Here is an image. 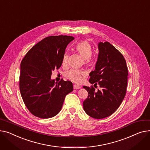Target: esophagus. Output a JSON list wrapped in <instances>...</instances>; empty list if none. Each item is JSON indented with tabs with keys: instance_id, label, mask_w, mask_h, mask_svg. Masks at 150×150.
<instances>
[{
	"instance_id": "34e87169",
	"label": "esophagus",
	"mask_w": 150,
	"mask_h": 150,
	"mask_svg": "<svg viewBox=\"0 0 150 150\" xmlns=\"http://www.w3.org/2000/svg\"><path fill=\"white\" fill-rule=\"evenodd\" d=\"M81 88V86L79 85H78V84H74V89H79Z\"/></svg>"
}]
</instances>
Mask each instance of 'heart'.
<instances>
[{"mask_svg": "<svg viewBox=\"0 0 150 150\" xmlns=\"http://www.w3.org/2000/svg\"><path fill=\"white\" fill-rule=\"evenodd\" d=\"M75 49L77 53L80 55L84 58V63L86 66H92L95 63V59L92 57V46L87 41H81L78 42L75 46ZM69 58V54L64 52L63 59L62 64L65 66L67 64ZM86 76V72L82 70L77 69H70L67 71L64 76L74 83H81L85 76Z\"/></svg>", "mask_w": 150, "mask_h": 150, "instance_id": "obj_1", "label": "heart"}]
</instances>
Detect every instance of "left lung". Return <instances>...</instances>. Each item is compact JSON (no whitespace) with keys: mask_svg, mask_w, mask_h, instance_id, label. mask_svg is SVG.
Instances as JSON below:
<instances>
[{"mask_svg":"<svg viewBox=\"0 0 150 150\" xmlns=\"http://www.w3.org/2000/svg\"><path fill=\"white\" fill-rule=\"evenodd\" d=\"M99 54L95 70L90 73L89 82L100 89L83 86L88 96L83 108L90 116L103 119L112 115L120 106L126 94L128 68L117 49L108 42L98 43ZM97 87V86H96Z\"/></svg>","mask_w":150,"mask_h":150,"instance_id":"obj_1","label":"left lung"}]
</instances>
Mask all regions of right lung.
<instances>
[{"instance_id": "1", "label": "right lung", "mask_w": 150, "mask_h": 150, "mask_svg": "<svg viewBox=\"0 0 150 150\" xmlns=\"http://www.w3.org/2000/svg\"><path fill=\"white\" fill-rule=\"evenodd\" d=\"M74 37L45 38L27 52L21 64L19 87L23 101L33 115L47 119L57 115L66 96L73 91L72 83L63 79L55 83L52 72L62 64L68 44Z\"/></svg>"}]
</instances>
